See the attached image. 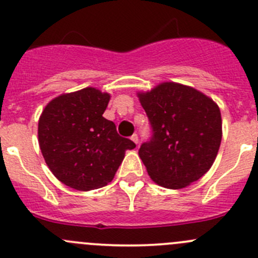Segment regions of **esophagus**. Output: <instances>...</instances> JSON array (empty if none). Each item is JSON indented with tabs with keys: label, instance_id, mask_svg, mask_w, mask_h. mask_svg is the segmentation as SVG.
<instances>
[{
	"label": "esophagus",
	"instance_id": "obj_1",
	"mask_svg": "<svg viewBox=\"0 0 258 258\" xmlns=\"http://www.w3.org/2000/svg\"><path fill=\"white\" fill-rule=\"evenodd\" d=\"M131 140H132V141H134L135 142V144H139V142H140V139H139V135H137V134H134V135H132V136H131Z\"/></svg>",
	"mask_w": 258,
	"mask_h": 258
}]
</instances>
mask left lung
<instances>
[{
	"label": "left lung",
	"mask_w": 258,
	"mask_h": 258,
	"mask_svg": "<svg viewBox=\"0 0 258 258\" xmlns=\"http://www.w3.org/2000/svg\"><path fill=\"white\" fill-rule=\"evenodd\" d=\"M152 128L139 155L157 184L178 189L210 170L222 139L218 106L200 91L163 82L139 93Z\"/></svg>",
	"instance_id": "1"
}]
</instances>
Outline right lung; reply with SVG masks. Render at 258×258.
I'll use <instances>...</instances> for the list:
<instances>
[{
  "mask_svg": "<svg viewBox=\"0 0 258 258\" xmlns=\"http://www.w3.org/2000/svg\"><path fill=\"white\" fill-rule=\"evenodd\" d=\"M110 95L93 87L53 98L38 121V144L57 179L71 188L91 191L108 184L126 150L136 147L102 116Z\"/></svg>",
  "mask_w": 258,
  "mask_h": 258,
  "instance_id": "right-lung-1",
  "label": "right lung"
}]
</instances>
